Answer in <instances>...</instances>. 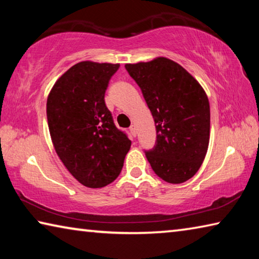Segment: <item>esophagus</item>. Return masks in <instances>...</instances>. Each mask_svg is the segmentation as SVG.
I'll return each mask as SVG.
<instances>
[{
    "instance_id": "obj_1",
    "label": "esophagus",
    "mask_w": 259,
    "mask_h": 259,
    "mask_svg": "<svg viewBox=\"0 0 259 259\" xmlns=\"http://www.w3.org/2000/svg\"><path fill=\"white\" fill-rule=\"evenodd\" d=\"M129 130H130V134L134 136V137H136V135H137V129H136V125L135 124H133L129 128Z\"/></svg>"
}]
</instances>
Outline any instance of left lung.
I'll list each match as a JSON object with an SVG mask.
<instances>
[{
  "label": "left lung",
  "instance_id": "1",
  "mask_svg": "<svg viewBox=\"0 0 259 259\" xmlns=\"http://www.w3.org/2000/svg\"><path fill=\"white\" fill-rule=\"evenodd\" d=\"M142 90L156 128L154 147L145 155L157 176L170 184L188 181L205 157L210 106L200 83L181 65L164 57L126 64Z\"/></svg>",
  "mask_w": 259,
  "mask_h": 259
}]
</instances>
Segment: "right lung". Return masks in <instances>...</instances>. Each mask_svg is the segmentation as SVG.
I'll return each mask as SVG.
<instances>
[{
  "instance_id": "add662e5",
  "label": "right lung",
  "mask_w": 259,
  "mask_h": 259,
  "mask_svg": "<svg viewBox=\"0 0 259 259\" xmlns=\"http://www.w3.org/2000/svg\"><path fill=\"white\" fill-rule=\"evenodd\" d=\"M119 64L81 61L64 73L47 100L50 136L72 176L90 188L119 176L131 140L114 124L105 93Z\"/></svg>"
}]
</instances>
